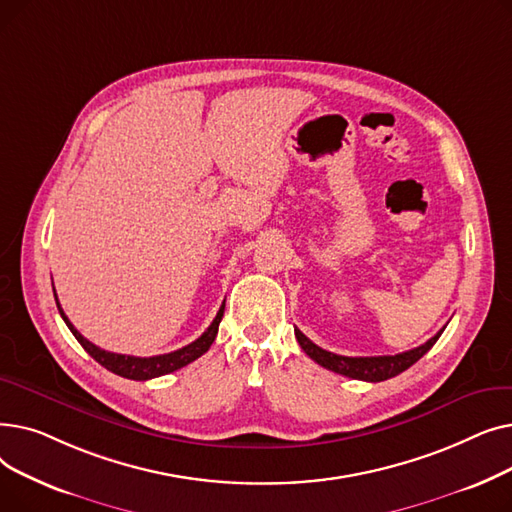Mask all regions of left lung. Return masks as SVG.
I'll return each mask as SVG.
<instances>
[{
	"instance_id": "1",
	"label": "left lung",
	"mask_w": 512,
	"mask_h": 512,
	"mask_svg": "<svg viewBox=\"0 0 512 512\" xmlns=\"http://www.w3.org/2000/svg\"><path fill=\"white\" fill-rule=\"evenodd\" d=\"M444 328L434 336L429 338L425 344L413 348V351L400 353V355H384V357H342L330 351H324V348L313 344L301 330L294 328V336H297L299 344L303 351L321 367H326L334 373L346 375V378L353 380H363V382H384L394 378V375L402 373L409 369L413 363H417L429 348H432L438 338L442 336Z\"/></svg>"
}]
</instances>
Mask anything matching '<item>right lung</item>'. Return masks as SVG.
<instances>
[{
  "mask_svg": "<svg viewBox=\"0 0 512 512\" xmlns=\"http://www.w3.org/2000/svg\"><path fill=\"white\" fill-rule=\"evenodd\" d=\"M53 297H56V288H53ZM58 303V297H56ZM224 307L226 303H222L218 315L211 321V326L191 344H186L174 353H166V355H155V357H132V355H118V353H110V351H103V348L95 346L93 342H89L83 334H80L72 324L70 319L66 317V313L62 311L60 303H58V311L62 315V319L66 321V326L70 328V332L74 334V338L80 342V346L85 348V351L105 369H110L116 375H122L126 380H151V378H159V375H166L172 373L188 363H193L195 359H199L201 355H205L209 351V346L213 344L215 336H218V328H220V321L224 317Z\"/></svg>",
  "mask_w": 512,
  "mask_h": 512,
  "instance_id": "1",
  "label": "right lung"
}]
</instances>
